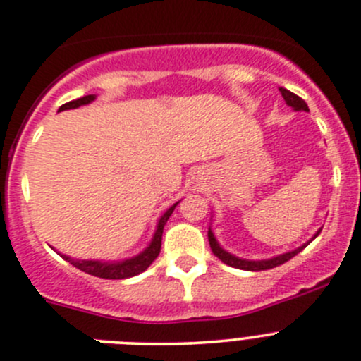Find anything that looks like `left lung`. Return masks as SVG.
Listing matches in <instances>:
<instances>
[{
	"instance_id": "1",
	"label": "left lung",
	"mask_w": 361,
	"mask_h": 361,
	"mask_svg": "<svg viewBox=\"0 0 361 361\" xmlns=\"http://www.w3.org/2000/svg\"><path fill=\"white\" fill-rule=\"evenodd\" d=\"M280 93H282V97H283V100H286V104L289 105V107L294 109V111H306V112L310 111L308 105H306V102L302 100L301 97H298V94L292 93V91L286 90V88H280ZM320 231H322V230H318L314 237H318V233H320ZM207 237H209V245H211L212 254H214V256H218L219 259H221L225 264H228V267L238 268V270H247V271H261V270H270V268L280 267V264L287 263V261L292 259V257H294L295 254L301 252V250L305 249L306 245H308L310 242L314 238V237H313V238H311V240L308 242V244L301 245V247H298L295 250H290V252H286V254H280V256L271 257V259L249 261V259H240V257L233 256V254L226 252L225 249L219 247V244H218V242H216L214 233H212L211 228H209V231H207Z\"/></svg>"
}]
</instances>
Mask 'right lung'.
<instances>
[{"label":"right lung","mask_w":361,"mask_h":361,"mask_svg":"<svg viewBox=\"0 0 361 361\" xmlns=\"http://www.w3.org/2000/svg\"><path fill=\"white\" fill-rule=\"evenodd\" d=\"M94 100V94H86V97L78 98V100H72L69 104H63L60 107V111H67V109H78L81 105L90 104V102ZM178 206V202L174 206H171L164 214L161 216L157 223V230H155L154 238H152L150 245L143 252H140L138 256L131 257V259L117 261V263H105V261H81V259H72L69 256H62L63 259L69 261L72 267H75L78 270L88 273V275L100 276V279L107 280H123L130 279V276L138 275V273L145 271L147 268L154 263L155 257L161 252V242H162V230H164V225L168 223L169 216L173 214L174 207Z\"/></svg>","instance_id":"right-lung-1"}]
</instances>
